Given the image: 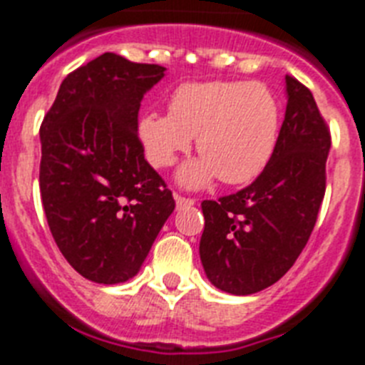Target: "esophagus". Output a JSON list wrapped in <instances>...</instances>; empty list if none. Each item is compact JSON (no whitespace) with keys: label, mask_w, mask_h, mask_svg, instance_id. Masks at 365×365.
<instances>
[{"label":"esophagus","mask_w":365,"mask_h":365,"mask_svg":"<svg viewBox=\"0 0 365 365\" xmlns=\"http://www.w3.org/2000/svg\"><path fill=\"white\" fill-rule=\"evenodd\" d=\"M175 201L179 209H182V207H190V205L195 203V200H192V197H185V195H179V194H175Z\"/></svg>","instance_id":"obj_1"}]
</instances>
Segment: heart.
Instances as JSON below:
<instances>
[{
  "label": "heart",
  "mask_w": 365,
  "mask_h": 365,
  "mask_svg": "<svg viewBox=\"0 0 365 365\" xmlns=\"http://www.w3.org/2000/svg\"><path fill=\"white\" fill-rule=\"evenodd\" d=\"M279 104L263 83L192 81L173 91L170 113L141 117L140 135L156 168H168L192 145L201 158L179 171L182 185L197 188L215 179L244 185L263 171L276 147Z\"/></svg>",
  "instance_id": "heart-1"
}]
</instances>
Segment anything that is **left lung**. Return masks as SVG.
<instances>
[{
  "label": "left lung",
  "mask_w": 365,
  "mask_h": 365,
  "mask_svg": "<svg viewBox=\"0 0 365 365\" xmlns=\"http://www.w3.org/2000/svg\"><path fill=\"white\" fill-rule=\"evenodd\" d=\"M285 83L287 110L269 164L246 188L201 203V263L225 293L276 284L302 254L323 203L330 128L308 87L293 76Z\"/></svg>",
  "instance_id": "obj_1"
}]
</instances>
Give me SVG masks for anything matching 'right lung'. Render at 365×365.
I'll return each instance as SVG.
<instances>
[{"label":"right lung","instance_id":"obj_1","mask_svg":"<svg viewBox=\"0 0 365 365\" xmlns=\"http://www.w3.org/2000/svg\"><path fill=\"white\" fill-rule=\"evenodd\" d=\"M164 71L102 53L63 80L42 119L44 215L72 269L95 284L135 276L175 209L135 132L141 98Z\"/></svg>","mask_w":365,"mask_h":365}]
</instances>
